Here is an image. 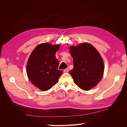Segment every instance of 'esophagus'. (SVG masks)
<instances>
[{"label":"esophagus","mask_w":127,"mask_h":127,"mask_svg":"<svg viewBox=\"0 0 127 127\" xmlns=\"http://www.w3.org/2000/svg\"><path fill=\"white\" fill-rule=\"evenodd\" d=\"M68 71H69V69L68 68L64 69V72H68Z\"/></svg>","instance_id":"34e87169"}]
</instances>
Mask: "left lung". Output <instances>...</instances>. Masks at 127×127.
<instances>
[{
    "label": "left lung",
    "mask_w": 127,
    "mask_h": 127,
    "mask_svg": "<svg viewBox=\"0 0 127 127\" xmlns=\"http://www.w3.org/2000/svg\"><path fill=\"white\" fill-rule=\"evenodd\" d=\"M74 68L70 74L75 83L82 90L88 91L98 83L104 72L102 58L93 45L84 43L71 47Z\"/></svg>",
    "instance_id": "left-lung-1"
}]
</instances>
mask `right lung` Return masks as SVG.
I'll use <instances>...</instances> for the list:
<instances>
[{
    "label": "right lung",
    "mask_w": 127,
    "mask_h": 127,
    "mask_svg": "<svg viewBox=\"0 0 127 127\" xmlns=\"http://www.w3.org/2000/svg\"><path fill=\"white\" fill-rule=\"evenodd\" d=\"M59 45L44 43L37 45L31 54L26 66L29 79L42 91L51 88L58 82L63 71L58 69L59 61L56 52Z\"/></svg>",
    "instance_id": "obj_1"
}]
</instances>
